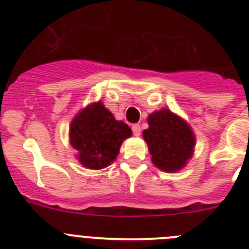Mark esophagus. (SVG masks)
<instances>
[{"instance_id": "esophagus-1", "label": "esophagus", "mask_w": 249, "mask_h": 249, "mask_svg": "<svg viewBox=\"0 0 249 249\" xmlns=\"http://www.w3.org/2000/svg\"><path fill=\"white\" fill-rule=\"evenodd\" d=\"M132 132H133V135L135 136H140L141 135V126L140 124H132Z\"/></svg>"}]
</instances>
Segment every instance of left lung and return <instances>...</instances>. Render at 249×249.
I'll return each mask as SVG.
<instances>
[{"label": "left lung", "instance_id": "obj_1", "mask_svg": "<svg viewBox=\"0 0 249 249\" xmlns=\"http://www.w3.org/2000/svg\"><path fill=\"white\" fill-rule=\"evenodd\" d=\"M149 127L143 131L152 162L166 172H175L186 166L192 157L195 136L182 118L168 109L149 114Z\"/></svg>", "mask_w": 249, "mask_h": 249}]
</instances>
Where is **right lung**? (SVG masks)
<instances>
[{"mask_svg": "<svg viewBox=\"0 0 249 249\" xmlns=\"http://www.w3.org/2000/svg\"><path fill=\"white\" fill-rule=\"evenodd\" d=\"M126 123L116 121L101 102L93 103L73 118L70 128L71 144L78 160L87 168L101 169L117 157L123 140L131 137Z\"/></svg>", "mask_w": 249, "mask_h": 249, "instance_id": "obj_1", "label": "right lung"}]
</instances>
